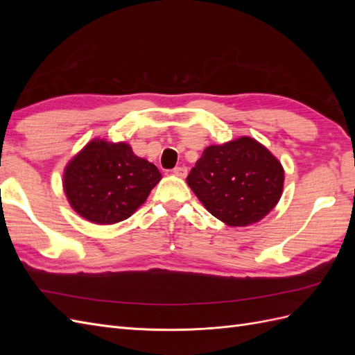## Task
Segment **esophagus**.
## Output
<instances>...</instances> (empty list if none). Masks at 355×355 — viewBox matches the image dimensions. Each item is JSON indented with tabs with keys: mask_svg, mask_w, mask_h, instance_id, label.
I'll return each instance as SVG.
<instances>
[{
	"mask_svg": "<svg viewBox=\"0 0 355 355\" xmlns=\"http://www.w3.org/2000/svg\"><path fill=\"white\" fill-rule=\"evenodd\" d=\"M173 173H175L178 178H187V175H188V168H187L185 166L175 167V168H173Z\"/></svg>",
	"mask_w": 355,
	"mask_h": 355,
	"instance_id": "34e87169",
	"label": "esophagus"
}]
</instances>
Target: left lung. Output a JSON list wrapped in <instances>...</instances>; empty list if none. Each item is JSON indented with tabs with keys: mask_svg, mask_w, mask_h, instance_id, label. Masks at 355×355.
Returning <instances> with one entry per match:
<instances>
[{
	"mask_svg": "<svg viewBox=\"0 0 355 355\" xmlns=\"http://www.w3.org/2000/svg\"><path fill=\"white\" fill-rule=\"evenodd\" d=\"M187 182L214 218L228 227H249L280 201L284 168L266 146L241 136L204 149Z\"/></svg>",
	"mask_w": 355,
	"mask_h": 355,
	"instance_id": "1",
	"label": "left lung"
}]
</instances>
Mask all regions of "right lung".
<instances>
[{"instance_id": "obj_1", "label": "right lung", "mask_w": 355, "mask_h": 355, "mask_svg": "<svg viewBox=\"0 0 355 355\" xmlns=\"http://www.w3.org/2000/svg\"><path fill=\"white\" fill-rule=\"evenodd\" d=\"M161 178L128 144L94 137L67 164L63 191L81 218L112 225L130 218Z\"/></svg>"}]
</instances>
